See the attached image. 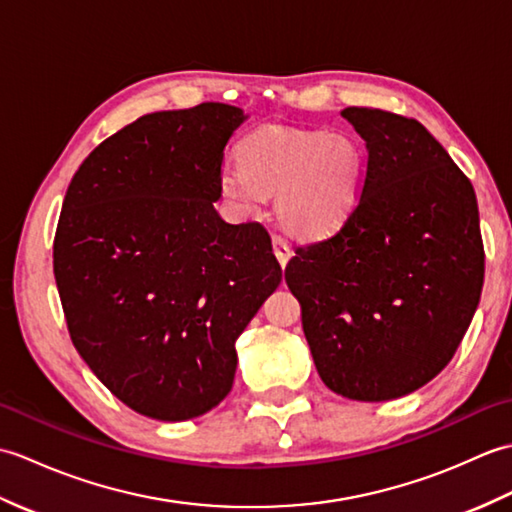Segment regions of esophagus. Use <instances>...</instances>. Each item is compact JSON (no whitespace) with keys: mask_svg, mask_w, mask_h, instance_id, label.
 <instances>
[{"mask_svg":"<svg viewBox=\"0 0 512 512\" xmlns=\"http://www.w3.org/2000/svg\"><path fill=\"white\" fill-rule=\"evenodd\" d=\"M273 250H275L277 262H279L281 266H286L288 259L292 257V250H290V244L286 242V239L281 237V235H273Z\"/></svg>","mask_w":512,"mask_h":512,"instance_id":"1","label":"esophagus"}]
</instances>
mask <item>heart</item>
<instances>
[{
    "instance_id": "obj_1",
    "label": "heart",
    "mask_w": 512,
    "mask_h": 512,
    "mask_svg": "<svg viewBox=\"0 0 512 512\" xmlns=\"http://www.w3.org/2000/svg\"><path fill=\"white\" fill-rule=\"evenodd\" d=\"M239 165L226 162L220 191L255 213L277 193V217L290 233L323 237L352 215L365 173V151L347 134L264 127L239 143Z\"/></svg>"
}]
</instances>
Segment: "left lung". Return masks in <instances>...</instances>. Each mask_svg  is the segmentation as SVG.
I'll list each match as a JSON object with an SVG mask.
<instances>
[{
  "label": "left lung",
  "mask_w": 512,
  "mask_h": 512,
  "mask_svg": "<svg viewBox=\"0 0 512 512\" xmlns=\"http://www.w3.org/2000/svg\"><path fill=\"white\" fill-rule=\"evenodd\" d=\"M365 140L352 215L299 246L286 284L321 380L350 400L407 396L458 350L480 303L484 244L471 180L416 118L341 112Z\"/></svg>",
  "instance_id": "8db88e82"
}]
</instances>
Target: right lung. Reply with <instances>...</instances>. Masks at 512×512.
<instances>
[{
    "label": "right lung",
    "mask_w": 512,
    "mask_h": 512,
    "mask_svg": "<svg viewBox=\"0 0 512 512\" xmlns=\"http://www.w3.org/2000/svg\"><path fill=\"white\" fill-rule=\"evenodd\" d=\"M239 107L140 116L83 160L54 235V279L76 352L147 418L211 411L233 387L235 341L281 281L259 222L228 224L224 147Z\"/></svg>",
    "instance_id": "right-lung-1"
}]
</instances>
